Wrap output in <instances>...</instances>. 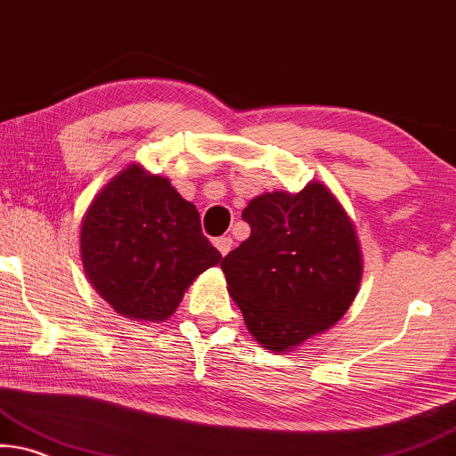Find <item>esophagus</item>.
Returning <instances> with one entry per match:
<instances>
[{
	"mask_svg": "<svg viewBox=\"0 0 456 456\" xmlns=\"http://www.w3.org/2000/svg\"><path fill=\"white\" fill-rule=\"evenodd\" d=\"M215 246L218 248V252H221V255H227L233 246V238L232 235H221V238L215 240Z\"/></svg>",
	"mask_w": 456,
	"mask_h": 456,
	"instance_id": "esophagus-1",
	"label": "esophagus"
}]
</instances>
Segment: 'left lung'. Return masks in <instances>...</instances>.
<instances>
[{
  "instance_id": "1",
  "label": "left lung",
  "mask_w": 456,
  "mask_h": 456,
  "mask_svg": "<svg viewBox=\"0 0 456 456\" xmlns=\"http://www.w3.org/2000/svg\"><path fill=\"white\" fill-rule=\"evenodd\" d=\"M241 218L250 238L221 261L229 295L252 337L286 351L337 324L362 278L355 229L320 183L265 193Z\"/></svg>"
}]
</instances>
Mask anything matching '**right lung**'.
I'll return each instance as SVG.
<instances>
[{
    "instance_id": "add662e5",
    "label": "right lung",
    "mask_w": 456,
    "mask_h": 456,
    "mask_svg": "<svg viewBox=\"0 0 456 456\" xmlns=\"http://www.w3.org/2000/svg\"><path fill=\"white\" fill-rule=\"evenodd\" d=\"M82 258L90 284L126 318L166 320L201 271L221 252L201 233L200 212L132 164L90 204L82 223Z\"/></svg>"
}]
</instances>
